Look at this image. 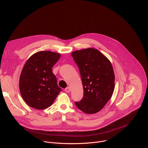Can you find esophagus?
Returning <instances> with one entry per match:
<instances>
[{
	"label": "esophagus",
	"mask_w": 148,
	"mask_h": 148,
	"mask_svg": "<svg viewBox=\"0 0 148 148\" xmlns=\"http://www.w3.org/2000/svg\"><path fill=\"white\" fill-rule=\"evenodd\" d=\"M70 91H71V89H70V87H67L66 89H65V91L66 92H70Z\"/></svg>",
	"instance_id": "esophagus-1"
}]
</instances>
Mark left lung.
<instances>
[{"mask_svg":"<svg viewBox=\"0 0 148 148\" xmlns=\"http://www.w3.org/2000/svg\"><path fill=\"white\" fill-rule=\"evenodd\" d=\"M71 56L78 67L84 90L83 98L75 102V105L86 114H95L103 108L114 90L115 75L111 63L93 48L74 51Z\"/></svg>","mask_w":148,"mask_h":148,"instance_id":"left-lung-1","label":"left lung"}]
</instances>
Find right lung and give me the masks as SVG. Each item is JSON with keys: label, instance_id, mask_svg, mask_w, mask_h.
<instances>
[{"label": "right lung", "instance_id": "add662e5", "mask_svg": "<svg viewBox=\"0 0 148 148\" xmlns=\"http://www.w3.org/2000/svg\"><path fill=\"white\" fill-rule=\"evenodd\" d=\"M60 58L58 53L41 51L33 54L25 63L20 76L19 88L30 107L43 110L50 107L61 91L52 71Z\"/></svg>", "mask_w": 148, "mask_h": 148}]
</instances>
